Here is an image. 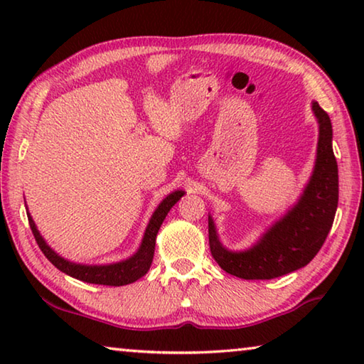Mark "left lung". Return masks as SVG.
I'll list each match as a JSON object with an SVG mask.
<instances>
[{"instance_id":"1","label":"left lung","mask_w":364,"mask_h":364,"mask_svg":"<svg viewBox=\"0 0 364 364\" xmlns=\"http://www.w3.org/2000/svg\"><path fill=\"white\" fill-rule=\"evenodd\" d=\"M319 127L313 173L299 200L245 250H228L208 217V244L221 269L241 279H273L304 268L323 247L334 223L338 202V171L332 151L329 115L311 102Z\"/></svg>"}]
</instances>
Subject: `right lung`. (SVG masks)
Segmentation results:
<instances>
[{
  "label": "right lung",
  "mask_w": 364,
  "mask_h": 364,
  "mask_svg": "<svg viewBox=\"0 0 364 364\" xmlns=\"http://www.w3.org/2000/svg\"><path fill=\"white\" fill-rule=\"evenodd\" d=\"M183 196H184V191L178 189L165 197V199L157 205L156 210H154L149 223L146 226V231H144L143 241L139 244V249L134 252L132 257H128L127 260L109 263V264H83V263H73L70 260H65L64 257L56 254V252L46 244L40 231L36 230L35 221L32 217H30L28 212H27V217H28V223H30V228H32L36 244L40 245L43 254H45L48 260L51 262L58 269L72 276V278L80 279L83 282H90V284H102V286L117 287V286L132 284V282L143 278L147 271H149L160 225L164 223V220L170 212V208L173 207Z\"/></svg>",
  "instance_id": "add662e5"
}]
</instances>
